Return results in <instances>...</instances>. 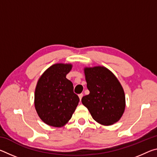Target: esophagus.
<instances>
[{"label": "esophagus", "instance_id": "1", "mask_svg": "<svg viewBox=\"0 0 157 157\" xmlns=\"http://www.w3.org/2000/svg\"><path fill=\"white\" fill-rule=\"evenodd\" d=\"M83 94H79V100H80V101H81V100H82V97H83Z\"/></svg>", "mask_w": 157, "mask_h": 157}]
</instances>
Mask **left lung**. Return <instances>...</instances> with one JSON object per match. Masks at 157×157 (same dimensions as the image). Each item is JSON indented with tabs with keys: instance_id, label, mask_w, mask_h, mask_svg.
Masks as SVG:
<instances>
[{
	"instance_id": "obj_1",
	"label": "left lung",
	"mask_w": 157,
	"mask_h": 157,
	"mask_svg": "<svg viewBox=\"0 0 157 157\" xmlns=\"http://www.w3.org/2000/svg\"><path fill=\"white\" fill-rule=\"evenodd\" d=\"M89 94L82 102L92 118L103 125H111L120 120L125 109V96L120 82L104 66L84 69Z\"/></svg>"
}]
</instances>
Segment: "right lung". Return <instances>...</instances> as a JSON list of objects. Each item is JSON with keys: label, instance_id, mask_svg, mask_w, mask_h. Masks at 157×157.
I'll return each mask as SVG.
<instances>
[{"label": "right lung", "instance_id": "1", "mask_svg": "<svg viewBox=\"0 0 157 157\" xmlns=\"http://www.w3.org/2000/svg\"><path fill=\"white\" fill-rule=\"evenodd\" d=\"M71 68V63H55L37 82L34 107L39 118L50 126L65 125L79 103V98L74 94L73 83L66 78Z\"/></svg>", "mask_w": 157, "mask_h": 157}]
</instances>
